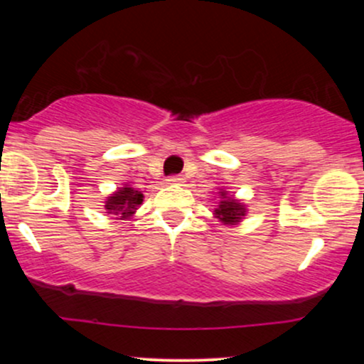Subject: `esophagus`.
<instances>
[{
  "label": "esophagus",
  "instance_id": "esophagus-1",
  "mask_svg": "<svg viewBox=\"0 0 364 364\" xmlns=\"http://www.w3.org/2000/svg\"><path fill=\"white\" fill-rule=\"evenodd\" d=\"M183 179H185V178L179 176V174H173V176L168 178V181L169 183H174V185H178V183H183Z\"/></svg>",
  "mask_w": 364,
  "mask_h": 364
}]
</instances>
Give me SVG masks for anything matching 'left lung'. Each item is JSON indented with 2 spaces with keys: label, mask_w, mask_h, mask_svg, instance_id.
I'll use <instances>...</instances> for the list:
<instances>
[{
  "label": "left lung",
  "mask_w": 364,
  "mask_h": 364,
  "mask_svg": "<svg viewBox=\"0 0 364 364\" xmlns=\"http://www.w3.org/2000/svg\"><path fill=\"white\" fill-rule=\"evenodd\" d=\"M220 196H223V202L217 207L215 217L223 220L224 224H236L240 223L241 217L245 215V207L241 205L240 202H236L231 196H225V191H220Z\"/></svg>",
  "instance_id": "left-lung-1"
}]
</instances>
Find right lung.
I'll return each instance as SVG.
<instances>
[{
	"mask_svg": "<svg viewBox=\"0 0 364 364\" xmlns=\"http://www.w3.org/2000/svg\"><path fill=\"white\" fill-rule=\"evenodd\" d=\"M144 202V195L135 188H119L106 202L107 214L116 215L118 219H127Z\"/></svg>",
	"mask_w": 364,
	"mask_h": 364,
	"instance_id": "add662e5",
	"label": "right lung"
}]
</instances>
